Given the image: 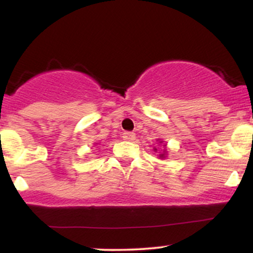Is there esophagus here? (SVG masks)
<instances>
[{
	"instance_id": "1",
	"label": "esophagus",
	"mask_w": 253,
	"mask_h": 253,
	"mask_svg": "<svg viewBox=\"0 0 253 253\" xmlns=\"http://www.w3.org/2000/svg\"><path fill=\"white\" fill-rule=\"evenodd\" d=\"M123 139L126 141H133L135 139V134L133 132H125L123 134Z\"/></svg>"
}]
</instances>
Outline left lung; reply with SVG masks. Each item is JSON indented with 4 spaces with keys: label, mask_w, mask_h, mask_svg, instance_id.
Masks as SVG:
<instances>
[{
    "label": "left lung",
    "mask_w": 253,
    "mask_h": 253,
    "mask_svg": "<svg viewBox=\"0 0 253 253\" xmlns=\"http://www.w3.org/2000/svg\"><path fill=\"white\" fill-rule=\"evenodd\" d=\"M156 141H158V143H156L157 146L153 147V151H155V152H158V151H159V147L158 146H161V145H162V146H163V150H162L161 152H159L158 157H159V159H165V158H167V156H168L167 144H165L164 140H162V139H157Z\"/></svg>",
    "instance_id": "left-lung-1"
}]
</instances>
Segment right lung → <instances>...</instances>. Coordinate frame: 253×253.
Instances as JSON below:
<instances>
[{
	"instance_id": "obj_1",
	"label": "right lung",
	"mask_w": 253,
	"mask_h": 253,
	"mask_svg": "<svg viewBox=\"0 0 253 253\" xmlns=\"http://www.w3.org/2000/svg\"><path fill=\"white\" fill-rule=\"evenodd\" d=\"M97 144H98V143H95V144H94V145H95V146H96V145H97Z\"/></svg>"
}]
</instances>
